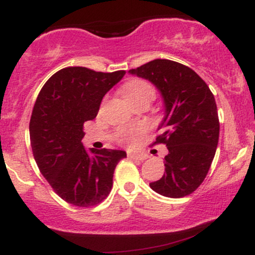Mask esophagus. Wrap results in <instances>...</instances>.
<instances>
[{"label":"esophagus","instance_id":"esophagus-1","mask_svg":"<svg viewBox=\"0 0 255 255\" xmlns=\"http://www.w3.org/2000/svg\"><path fill=\"white\" fill-rule=\"evenodd\" d=\"M128 157L131 158V159H136V160H145V159H147V156H146V154L128 153Z\"/></svg>","mask_w":255,"mask_h":255}]
</instances>
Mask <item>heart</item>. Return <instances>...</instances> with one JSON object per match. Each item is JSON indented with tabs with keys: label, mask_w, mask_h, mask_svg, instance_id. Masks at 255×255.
<instances>
[{
	"label": "heart",
	"mask_w": 255,
	"mask_h": 255,
	"mask_svg": "<svg viewBox=\"0 0 255 255\" xmlns=\"http://www.w3.org/2000/svg\"><path fill=\"white\" fill-rule=\"evenodd\" d=\"M124 95L126 101L133 105L141 101H152L156 95V91H154V87L144 79H131L124 86ZM139 133V129L121 130L119 134L120 141L131 144L135 141Z\"/></svg>",
	"instance_id": "heart-1"
}]
</instances>
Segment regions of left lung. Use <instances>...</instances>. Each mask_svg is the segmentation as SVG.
Segmentation results:
<instances>
[{
	"label": "left lung",
	"mask_w": 255,
	"mask_h": 255,
	"mask_svg": "<svg viewBox=\"0 0 255 255\" xmlns=\"http://www.w3.org/2000/svg\"><path fill=\"white\" fill-rule=\"evenodd\" d=\"M151 81L162 95L165 115L153 144H164L165 172L150 183L158 194L183 198L203 183L215 157L219 120L215 97L206 83L189 67L157 60L130 69Z\"/></svg>",
	"instance_id": "left-lung-1"
}]
</instances>
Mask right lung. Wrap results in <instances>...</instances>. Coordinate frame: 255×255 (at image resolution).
<instances>
[{
	"instance_id": "obj_1",
	"label": "right lung",
	"mask_w": 255,
	"mask_h": 255,
	"mask_svg": "<svg viewBox=\"0 0 255 255\" xmlns=\"http://www.w3.org/2000/svg\"><path fill=\"white\" fill-rule=\"evenodd\" d=\"M125 71L95 72L67 67L55 73L38 95L30 120L34 160L45 180L67 203L95 206L109 195L114 170L127 153L85 150L84 124L97 116L105 93Z\"/></svg>"
}]
</instances>
